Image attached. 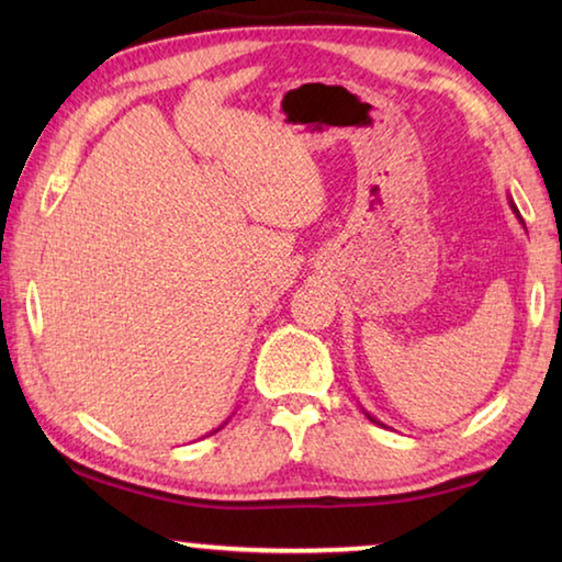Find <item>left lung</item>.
<instances>
[{"label": "left lung", "mask_w": 562, "mask_h": 562, "mask_svg": "<svg viewBox=\"0 0 562 562\" xmlns=\"http://www.w3.org/2000/svg\"><path fill=\"white\" fill-rule=\"evenodd\" d=\"M513 211H516V205H513ZM516 213H518V211H516ZM367 416H369V414H367ZM369 422H374V424H379V422H376V418H372V416H369Z\"/></svg>", "instance_id": "1"}]
</instances>
